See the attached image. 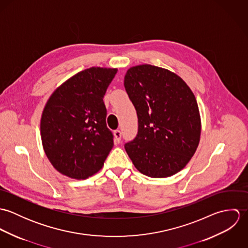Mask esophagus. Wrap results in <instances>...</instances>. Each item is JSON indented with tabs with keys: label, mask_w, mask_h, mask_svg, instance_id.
Segmentation results:
<instances>
[{
	"label": "esophagus",
	"mask_w": 248,
	"mask_h": 248,
	"mask_svg": "<svg viewBox=\"0 0 248 248\" xmlns=\"http://www.w3.org/2000/svg\"><path fill=\"white\" fill-rule=\"evenodd\" d=\"M113 135H114L115 141L119 142L121 140V136H122V134H121V132H120L119 130H115V131L113 132Z\"/></svg>",
	"instance_id": "obj_1"
}]
</instances>
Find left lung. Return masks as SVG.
<instances>
[{"mask_svg": "<svg viewBox=\"0 0 248 248\" xmlns=\"http://www.w3.org/2000/svg\"><path fill=\"white\" fill-rule=\"evenodd\" d=\"M124 86L139 118L136 139L125 144L135 167L155 178L177 174L190 161L201 139L193 92L176 73L148 64L130 68Z\"/></svg>", "mask_w": 248, "mask_h": 248, "instance_id": "left-lung-1", "label": "left lung"}]
</instances>
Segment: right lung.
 <instances>
[{
	"instance_id": "obj_1",
	"label": "right lung",
	"mask_w": 248,
	"mask_h": 248,
	"mask_svg": "<svg viewBox=\"0 0 248 248\" xmlns=\"http://www.w3.org/2000/svg\"><path fill=\"white\" fill-rule=\"evenodd\" d=\"M116 72L99 67L80 71L48 98L41 139L48 160L62 175L85 179L103 167L113 146L103 97Z\"/></svg>"
}]
</instances>
